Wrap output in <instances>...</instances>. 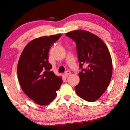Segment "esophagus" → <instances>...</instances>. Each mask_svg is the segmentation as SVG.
<instances>
[{"label":"esophagus","instance_id":"34e87169","mask_svg":"<svg viewBox=\"0 0 130 130\" xmlns=\"http://www.w3.org/2000/svg\"><path fill=\"white\" fill-rule=\"evenodd\" d=\"M65 74H66V76H69V75H70V74H71V72H70L69 70H67V71L65 72Z\"/></svg>","mask_w":130,"mask_h":130}]
</instances>
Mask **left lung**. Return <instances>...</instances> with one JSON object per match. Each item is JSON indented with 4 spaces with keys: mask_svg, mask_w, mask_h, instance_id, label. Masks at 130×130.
<instances>
[{
    "mask_svg": "<svg viewBox=\"0 0 130 130\" xmlns=\"http://www.w3.org/2000/svg\"><path fill=\"white\" fill-rule=\"evenodd\" d=\"M76 44L80 81L76 92L83 99H99L108 86L112 74V62L107 46L99 37L84 30L66 33ZM86 67L83 68V65Z\"/></svg>",
    "mask_w": 130,
    "mask_h": 130,
    "instance_id": "1",
    "label": "left lung"
}]
</instances>
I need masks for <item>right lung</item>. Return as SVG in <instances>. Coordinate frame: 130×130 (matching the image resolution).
<instances>
[{
	"mask_svg": "<svg viewBox=\"0 0 130 130\" xmlns=\"http://www.w3.org/2000/svg\"><path fill=\"white\" fill-rule=\"evenodd\" d=\"M61 34L42 37L30 42L21 55L17 67L22 89L37 104L47 105L56 98L62 83L60 77L51 71L49 51Z\"/></svg>",
	"mask_w": 130,
	"mask_h": 130,
	"instance_id": "right-lung-1",
	"label": "right lung"
}]
</instances>
